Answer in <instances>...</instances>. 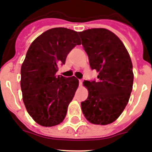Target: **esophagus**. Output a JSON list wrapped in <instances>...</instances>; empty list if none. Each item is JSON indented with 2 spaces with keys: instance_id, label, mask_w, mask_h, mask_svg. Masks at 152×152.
Listing matches in <instances>:
<instances>
[{
  "instance_id": "obj_1",
  "label": "esophagus",
  "mask_w": 152,
  "mask_h": 152,
  "mask_svg": "<svg viewBox=\"0 0 152 152\" xmlns=\"http://www.w3.org/2000/svg\"><path fill=\"white\" fill-rule=\"evenodd\" d=\"M84 78L80 79V80H79V84H80V86L82 85V83H83V81H84Z\"/></svg>"
}]
</instances>
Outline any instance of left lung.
I'll list each match as a JSON object with an SVG mask.
<instances>
[{
    "mask_svg": "<svg viewBox=\"0 0 152 152\" xmlns=\"http://www.w3.org/2000/svg\"><path fill=\"white\" fill-rule=\"evenodd\" d=\"M96 80H84L88 90L81 110L90 123L107 125L116 120L126 108L132 91V63L124 44L116 35L103 28L79 33Z\"/></svg>",
    "mask_w": 152,
    "mask_h": 152,
    "instance_id": "left-lung-1",
    "label": "left lung"
}]
</instances>
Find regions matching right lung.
<instances>
[{
    "label": "right lung",
    "instance_id": "obj_1",
    "mask_svg": "<svg viewBox=\"0 0 152 152\" xmlns=\"http://www.w3.org/2000/svg\"><path fill=\"white\" fill-rule=\"evenodd\" d=\"M77 45H80L77 32L53 28L38 36L26 52L21 66L23 100L29 116L40 126H56L66 116L79 81L74 76H57L56 72Z\"/></svg>",
    "mask_w": 152,
    "mask_h": 152
}]
</instances>
